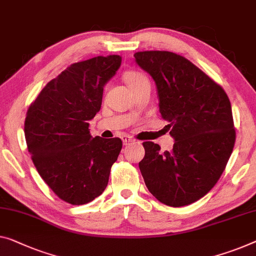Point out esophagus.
<instances>
[{
	"label": "esophagus",
	"mask_w": 256,
	"mask_h": 256,
	"mask_svg": "<svg viewBox=\"0 0 256 256\" xmlns=\"http://www.w3.org/2000/svg\"><path fill=\"white\" fill-rule=\"evenodd\" d=\"M122 140H123V144H124V146H128V144H134V139H132L131 136H126V134H124L123 136H122Z\"/></svg>",
	"instance_id": "obj_1"
}]
</instances>
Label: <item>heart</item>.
I'll return each instance as SVG.
<instances>
[{"label": "heart", "mask_w": 256, "mask_h": 256, "mask_svg": "<svg viewBox=\"0 0 256 256\" xmlns=\"http://www.w3.org/2000/svg\"><path fill=\"white\" fill-rule=\"evenodd\" d=\"M125 80H126L128 85L131 90H134L136 87L144 86V85H150V80L141 72H128L125 76Z\"/></svg>", "instance_id": "obj_1"}]
</instances>
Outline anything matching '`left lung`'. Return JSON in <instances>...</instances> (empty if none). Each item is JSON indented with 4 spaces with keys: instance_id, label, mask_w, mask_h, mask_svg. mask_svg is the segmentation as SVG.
I'll return each instance as SVG.
<instances>
[{
    "instance_id": "1",
    "label": "left lung",
    "mask_w": 256,
    "mask_h": 256,
    "mask_svg": "<svg viewBox=\"0 0 256 256\" xmlns=\"http://www.w3.org/2000/svg\"><path fill=\"white\" fill-rule=\"evenodd\" d=\"M138 66L154 79L158 106L174 144L161 152L144 142L139 162L144 184L160 202L182 207L201 199L226 169L236 130L231 104L218 84L185 57L171 52L134 54Z\"/></svg>"
}]
</instances>
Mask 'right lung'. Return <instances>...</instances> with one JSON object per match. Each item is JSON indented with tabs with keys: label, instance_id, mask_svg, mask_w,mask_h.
Here are the masks:
<instances>
[{
	"label": "right lung",
	"instance_id": "1",
	"mask_svg": "<svg viewBox=\"0 0 256 256\" xmlns=\"http://www.w3.org/2000/svg\"><path fill=\"white\" fill-rule=\"evenodd\" d=\"M120 63V55H109L71 64L44 87L26 114L25 139L34 166L68 204H88L104 193L123 146L120 138H93L88 128Z\"/></svg>",
	"mask_w": 256,
	"mask_h": 256
}]
</instances>
